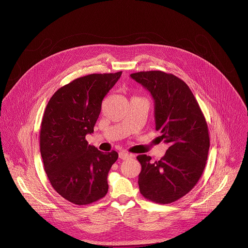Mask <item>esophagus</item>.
Masks as SVG:
<instances>
[{
    "label": "esophagus",
    "mask_w": 248,
    "mask_h": 248,
    "mask_svg": "<svg viewBox=\"0 0 248 248\" xmlns=\"http://www.w3.org/2000/svg\"><path fill=\"white\" fill-rule=\"evenodd\" d=\"M132 156V155L131 154H128V153H126V152H120L119 153V158L120 159H128V158H130Z\"/></svg>",
    "instance_id": "esophagus-1"
}]
</instances>
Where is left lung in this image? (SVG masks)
<instances>
[{"label": "left lung", "mask_w": 248, "mask_h": 248, "mask_svg": "<svg viewBox=\"0 0 248 248\" xmlns=\"http://www.w3.org/2000/svg\"><path fill=\"white\" fill-rule=\"evenodd\" d=\"M131 77L154 98L155 130L169 145L158 161L138 155L140 191L149 201L171 203L189 193L203 173L210 147L207 123L187 84L174 74L140 71Z\"/></svg>", "instance_id": "8db88e82"}]
</instances>
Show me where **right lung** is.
<instances>
[{"label": "right lung", "instance_id": "obj_1", "mask_svg": "<svg viewBox=\"0 0 248 248\" xmlns=\"http://www.w3.org/2000/svg\"><path fill=\"white\" fill-rule=\"evenodd\" d=\"M122 72L93 73L60 88L46 107L40 132V151L53 189L77 205L106 196L108 174L118 158L86 140L101 111L104 97Z\"/></svg>", "mask_w": 248, "mask_h": 248}]
</instances>
